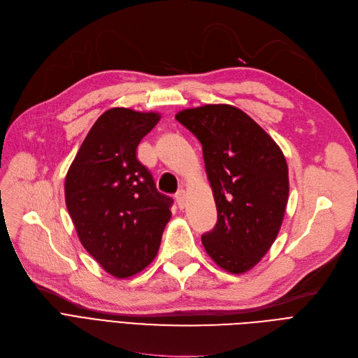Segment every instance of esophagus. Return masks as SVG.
I'll return each mask as SVG.
<instances>
[{
  "label": "esophagus",
  "mask_w": 358,
  "mask_h": 358,
  "mask_svg": "<svg viewBox=\"0 0 358 358\" xmlns=\"http://www.w3.org/2000/svg\"><path fill=\"white\" fill-rule=\"evenodd\" d=\"M176 202H178L179 208H185V202H186V192H185V189L178 191V194H176Z\"/></svg>",
  "instance_id": "1"
}]
</instances>
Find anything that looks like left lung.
<instances>
[{"instance_id":"obj_1","label":"left lung","mask_w":358,"mask_h":358,"mask_svg":"<svg viewBox=\"0 0 358 358\" xmlns=\"http://www.w3.org/2000/svg\"><path fill=\"white\" fill-rule=\"evenodd\" d=\"M175 117L202 145L217 207V224L202 245L220 268L243 274L265 257L281 229L290 191L285 157L236 106L203 105Z\"/></svg>"}]
</instances>
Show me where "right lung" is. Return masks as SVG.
I'll return each mask as SVG.
<instances>
[{"label": "right lung", "mask_w": 358, "mask_h": 358, "mask_svg": "<svg viewBox=\"0 0 358 358\" xmlns=\"http://www.w3.org/2000/svg\"><path fill=\"white\" fill-rule=\"evenodd\" d=\"M162 115L112 108L101 115L65 176V203L81 245L115 278L148 266L160 248L172 198L160 194L137 147Z\"/></svg>", "instance_id": "obj_1"}]
</instances>
